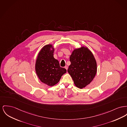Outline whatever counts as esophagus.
<instances>
[{
	"label": "esophagus",
	"instance_id": "1",
	"mask_svg": "<svg viewBox=\"0 0 127 127\" xmlns=\"http://www.w3.org/2000/svg\"><path fill=\"white\" fill-rule=\"evenodd\" d=\"M65 68H66V69L67 70V68H68L67 66H65Z\"/></svg>",
	"mask_w": 127,
	"mask_h": 127
}]
</instances>
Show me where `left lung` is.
<instances>
[{"label": "left lung", "mask_w": 127, "mask_h": 127, "mask_svg": "<svg viewBox=\"0 0 127 127\" xmlns=\"http://www.w3.org/2000/svg\"><path fill=\"white\" fill-rule=\"evenodd\" d=\"M67 72L75 85L82 89L89 84L97 72V64L93 53L86 47L75 49L70 56Z\"/></svg>", "instance_id": "8db88e82"}]
</instances>
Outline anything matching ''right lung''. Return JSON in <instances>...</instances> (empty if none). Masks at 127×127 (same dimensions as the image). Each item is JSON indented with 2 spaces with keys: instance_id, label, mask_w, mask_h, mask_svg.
Returning a JSON list of instances; mask_svg holds the SVG:
<instances>
[{
  "instance_id": "obj_1",
  "label": "right lung",
  "mask_w": 127,
  "mask_h": 127,
  "mask_svg": "<svg viewBox=\"0 0 127 127\" xmlns=\"http://www.w3.org/2000/svg\"><path fill=\"white\" fill-rule=\"evenodd\" d=\"M54 51L52 45H45L38 53L35 63V71L39 79L49 86L57 84L67 72L65 68L60 67L59 61L54 58Z\"/></svg>"
}]
</instances>
